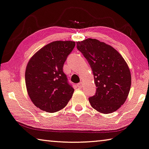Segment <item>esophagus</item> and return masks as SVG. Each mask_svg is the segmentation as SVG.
I'll return each instance as SVG.
<instances>
[{
  "label": "esophagus",
  "mask_w": 149,
  "mask_h": 149,
  "mask_svg": "<svg viewBox=\"0 0 149 149\" xmlns=\"http://www.w3.org/2000/svg\"><path fill=\"white\" fill-rule=\"evenodd\" d=\"M82 84H83V82H79V83L77 84V86L79 88H81L82 86Z\"/></svg>",
  "instance_id": "obj_1"
}]
</instances>
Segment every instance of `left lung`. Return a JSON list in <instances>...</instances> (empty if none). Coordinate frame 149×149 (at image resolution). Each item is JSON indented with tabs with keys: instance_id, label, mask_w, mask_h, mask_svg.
<instances>
[{
	"instance_id": "1",
	"label": "left lung",
	"mask_w": 149,
	"mask_h": 149,
	"mask_svg": "<svg viewBox=\"0 0 149 149\" xmlns=\"http://www.w3.org/2000/svg\"><path fill=\"white\" fill-rule=\"evenodd\" d=\"M77 47L91 66L97 87L94 96L88 98L91 106L103 113L116 111L125 102L131 88L125 61L111 46L96 39L77 42Z\"/></svg>"
}]
</instances>
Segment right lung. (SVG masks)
Segmentation results:
<instances>
[{"label":"right lung","instance_id":"add662e5","mask_svg":"<svg viewBox=\"0 0 149 149\" xmlns=\"http://www.w3.org/2000/svg\"><path fill=\"white\" fill-rule=\"evenodd\" d=\"M74 41H56L34 54L27 65L25 80L31 100L43 111L55 112L67 106L74 92L63 68Z\"/></svg>","mask_w":149,"mask_h":149}]
</instances>
